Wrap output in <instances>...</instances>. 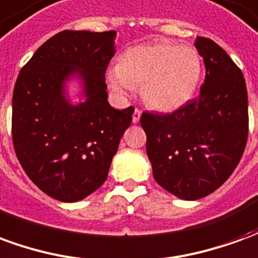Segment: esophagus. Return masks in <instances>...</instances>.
<instances>
[{"mask_svg": "<svg viewBox=\"0 0 258 258\" xmlns=\"http://www.w3.org/2000/svg\"><path fill=\"white\" fill-rule=\"evenodd\" d=\"M141 110L140 109H135L134 110V114H133V123L137 124L138 121H140V118H141Z\"/></svg>", "mask_w": 258, "mask_h": 258, "instance_id": "34e87169", "label": "esophagus"}]
</instances>
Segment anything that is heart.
Returning <instances> with one entry per match:
<instances>
[{
  "label": "heart",
  "mask_w": 258,
  "mask_h": 258,
  "mask_svg": "<svg viewBox=\"0 0 258 258\" xmlns=\"http://www.w3.org/2000/svg\"><path fill=\"white\" fill-rule=\"evenodd\" d=\"M198 49L171 41H152L125 49L106 73L107 87L120 98L141 85L148 106L171 112L192 99L202 79Z\"/></svg>",
  "instance_id": "b5f03b06"
}]
</instances>
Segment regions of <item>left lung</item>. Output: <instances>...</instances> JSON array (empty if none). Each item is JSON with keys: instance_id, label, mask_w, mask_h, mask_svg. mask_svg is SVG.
Here are the masks:
<instances>
[{"instance_id": "8db88e82", "label": "left lung", "mask_w": 258, "mask_h": 258, "mask_svg": "<svg viewBox=\"0 0 258 258\" xmlns=\"http://www.w3.org/2000/svg\"><path fill=\"white\" fill-rule=\"evenodd\" d=\"M195 47L206 66L200 95L173 113L141 116L153 177L184 200L202 199L229 178L249 133L243 73L210 38L198 37Z\"/></svg>"}]
</instances>
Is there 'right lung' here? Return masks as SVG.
<instances>
[{
	"mask_svg": "<svg viewBox=\"0 0 258 258\" xmlns=\"http://www.w3.org/2000/svg\"><path fill=\"white\" fill-rule=\"evenodd\" d=\"M116 31L63 30L22 68L12 96V140L29 178L60 202H79L107 178L134 107L107 102L105 73ZM82 81L84 102L67 99L66 81Z\"/></svg>",
	"mask_w": 258,
	"mask_h": 258,
	"instance_id": "1",
	"label": "right lung"
}]
</instances>
